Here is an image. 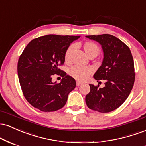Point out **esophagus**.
I'll return each mask as SVG.
<instances>
[{"label":"esophagus","mask_w":146,"mask_h":146,"mask_svg":"<svg viewBox=\"0 0 146 146\" xmlns=\"http://www.w3.org/2000/svg\"><path fill=\"white\" fill-rule=\"evenodd\" d=\"M81 84H82V82H78V81H77L76 82V85L77 86H80V85Z\"/></svg>","instance_id":"34e87169"}]
</instances>
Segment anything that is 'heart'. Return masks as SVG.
Here are the masks:
<instances>
[{
	"label": "heart",
	"mask_w": 146,
	"mask_h": 146,
	"mask_svg": "<svg viewBox=\"0 0 146 146\" xmlns=\"http://www.w3.org/2000/svg\"><path fill=\"white\" fill-rule=\"evenodd\" d=\"M84 51L89 58L97 57L100 53V48L96 43L92 41H86L82 44ZM73 50V46L71 45L66 50L64 53V61L66 63H70L71 60V53ZM69 75L75 80L83 81L89 76L91 73V68L88 66H74L70 68Z\"/></svg>",
	"instance_id": "1"
}]
</instances>
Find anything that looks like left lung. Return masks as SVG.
I'll list each match as a JSON object with an SVG mask.
<instances>
[{"label": "left lung", "instance_id": "obj_1", "mask_svg": "<svg viewBox=\"0 0 146 146\" xmlns=\"http://www.w3.org/2000/svg\"><path fill=\"white\" fill-rule=\"evenodd\" d=\"M86 37L102 45L103 62L93 78L100 83L101 80H105L103 88L89 84L90 92L85 99L86 105L99 113H109L119 108L131 92L135 79L133 58L128 46L113 35Z\"/></svg>", "mask_w": 146, "mask_h": 146}]
</instances>
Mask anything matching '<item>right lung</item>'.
Listing matches in <instances>:
<instances>
[{
    "label": "right lung",
    "mask_w": 146,
    "mask_h": 146,
    "mask_svg": "<svg viewBox=\"0 0 146 146\" xmlns=\"http://www.w3.org/2000/svg\"><path fill=\"white\" fill-rule=\"evenodd\" d=\"M80 37L46 35L32 40L25 48L18 62V80L25 99L33 107L53 112L66 104L76 82L59 66L64 62L66 50ZM55 74L63 78L60 83L52 82Z\"/></svg>",
    "instance_id": "right-lung-1"
}]
</instances>
